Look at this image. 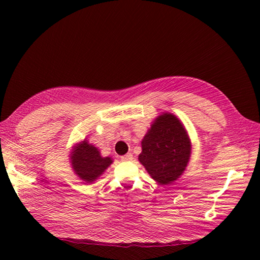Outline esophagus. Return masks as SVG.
<instances>
[{"label":"esophagus","mask_w":260,"mask_h":260,"mask_svg":"<svg viewBox=\"0 0 260 260\" xmlns=\"http://www.w3.org/2000/svg\"><path fill=\"white\" fill-rule=\"evenodd\" d=\"M132 159H133V155H132V153H126V155L121 156V160L122 161H129Z\"/></svg>","instance_id":"34e87169"}]
</instances>
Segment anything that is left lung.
Masks as SVG:
<instances>
[{
	"instance_id": "1",
	"label": "left lung",
	"mask_w": 260,
	"mask_h": 260,
	"mask_svg": "<svg viewBox=\"0 0 260 260\" xmlns=\"http://www.w3.org/2000/svg\"><path fill=\"white\" fill-rule=\"evenodd\" d=\"M190 157V141L177 117L164 113L156 118L142 140L141 161L153 180L171 183L183 173Z\"/></svg>"
}]
</instances>
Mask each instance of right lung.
<instances>
[{"label":"right lung","instance_id":"1","mask_svg":"<svg viewBox=\"0 0 260 260\" xmlns=\"http://www.w3.org/2000/svg\"><path fill=\"white\" fill-rule=\"evenodd\" d=\"M71 157L74 172L86 182L95 181L112 162L111 158L101 157L99 149L86 141L73 149Z\"/></svg>","mask_w":260,"mask_h":260}]
</instances>
